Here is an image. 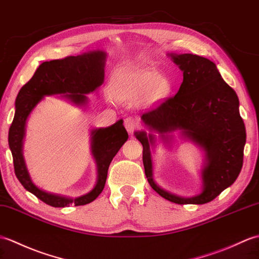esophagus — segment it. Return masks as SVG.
I'll return each mask as SVG.
<instances>
[{"label": "esophagus", "instance_id": "1", "mask_svg": "<svg viewBox=\"0 0 259 259\" xmlns=\"http://www.w3.org/2000/svg\"><path fill=\"white\" fill-rule=\"evenodd\" d=\"M124 127L125 129H127V131L129 132V134H132L134 132V130L137 128V122L135 119L132 118H127L124 120Z\"/></svg>", "mask_w": 259, "mask_h": 259}]
</instances>
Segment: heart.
Instances as JSON below:
<instances>
[{"mask_svg": "<svg viewBox=\"0 0 259 259\" xmlns=\"http://www.w3.org/2000/svg\"><path fill=\"white\" fill-rule=\"evenodd\" d=\"M170 82L158 71L142 69L123 76L116 82L113 93L119 100L141 98L146 102H157L170 93Z\"/></svg>", "mask_w": 259, "mask_h": 259, "instance_id": "heart-1", "label": "heart"}]
</instances>
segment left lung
I'll list each match as a JSON object with an SVG mask.
<instances>
[{
    "mask_svg": "<svg viewBox=\"0 0 259 259\" xmlns=\"http://www.w3.org/2000/svg\"><path fill=\"white\" fill-rule=\"evenodd\" d=\"M183 71V81L176 96L141 116L150 131L169 141L167 134L180 130L205 151L202 170L203 189L193 197L171 194L154 183L150 144L154 136L136 132L143 147L144 173L151 188L165 200L177 204H205L231 186L243 166L246 130L239 115L236 93L222 78L216 65L193 54H170Z\"/></svg>",
    "mask_w": 259,
    "mask_h": 259,
    "instance_id": "obj_1",
    "label": "left lung"
}]
</instances>
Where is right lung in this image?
<instances>
[{
    "mask_svg": "<svg viewBox=\"0 0 259 259\" xmlns=\"http://www.w3.org/2000/svg\"><path fill=\"white\" fill-rule=\"evenodd\" d=\"M105 59V52L93 51L41 63L16 97L15 115L9 130V146L13 155L15 176L28 192L51 206L85 205L96 200L105 188L108 169L113 157L128 140V132L121 119L110 127L92 131V152L98 170L97 183L89 193L69 198L41 191L29 178L22 152L27 117L44 96L64 95L75 105L87 104L86 94L95 92L104 82Z\"/></svg>",
    "mask_w": 259,
    "mask_h": 259,
    "instance_id": "obj_1",
    "label": "right lung"
}]
</instances>
